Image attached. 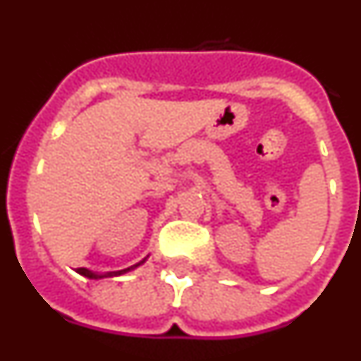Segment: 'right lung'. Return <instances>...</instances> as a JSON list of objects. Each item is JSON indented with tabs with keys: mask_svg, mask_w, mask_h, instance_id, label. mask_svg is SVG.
<instances>
[{
	"mask_svg": "<svg viewBox=\"0 0 361 361\" xmlns=\"http://www.w3.org/2000/svg\"><path fill=\"white\" fill-rule=\"evenodd\" d=\"M146 258H148V257H146ZM146 258H142L141 262L133 264L132 267H126V269H121V271H110V273H104V275H99V273H94V271L86 269V267H79V269H78V273H79V275L86 276V279H92V280H99V279H108V276H119V275H124V273H128V271H133V269H137V267H139V266H142V264L146 262Z\"/></svg>",
	"mask_w": 361,
	"mask_h": 361,
	"instance_id": "add662e5",
	"label": "right lung"
}]
</instances>
